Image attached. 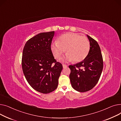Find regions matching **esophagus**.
<instances>
[{
  "instance_id": "obj_1",
  "label": "esophagus",
  "mask_w": 121,
  "mask_h": 121,
  "mask_svg": "<svg viewBox=\"0 0 121 121\" xmlns=\"http://www.w3.org/2000/svg\"><path fill=\"white\" fill-rule=\"evenodd\" d=\"M62 66H63V68H65L66 67H67V66L66 65H62Z\"/></svg>"
}]
</instances>
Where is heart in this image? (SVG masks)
<instances>
[{"label": "heart", "instance_id": "heart-1", "mask_svg": "<svg viewBox=\"0 0 121 121\" xmlns=\"http://www.w3.org/2000/svg\"><path fill=\"white\" fill-rule=\"evenodd\" d=\"M51 50L55 58L59 59L65 52L67 53L61 58L62 62H80L87 56L90 50L88 39L76 33H66L61 35L58 41L53 42Z\"/></svg>", "mask_w": 121, "mask_h": 121}]
</instances>
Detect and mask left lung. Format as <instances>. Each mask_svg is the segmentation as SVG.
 Instances as JSON below:
<instances>
[{
    "instance_id": "left-lung-1",
    "label": "left lung",
    "mask_w": 121,
    "mask_h": 121,
    "mask_svg": "<svg viewBox=\"0 0 121 121\" xmlns=\"http://www.w3.org/2000/svg\"><path fill=\"white\" fill-rule=\"evenodd\" d=\"M90 42L89 53L84 60L69 65L71 84L76 90L84 92L93 88L98 83L103 69V60L98 42L87 35Z\"/></svg>"
}]
</instances>
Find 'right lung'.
<instances>
[{
	"instance_id": "add662e5",
	"label": "right lung",
	"mask_w": 121,
	"mask_h": 121,
	"mask_svg": "<svg viewBox=\"0 0 121 121\" xmlns=\"http://www.w3.org/2000/svg\"><path fill=\"white\" fill-rule=\"evenodd\" d=\"M54 34L52 31L35 35L26 42L22 53V68L27 81L33 89L43 94L57 88L63 68L51 50Z\"/></svg>"
}]
</instances>
